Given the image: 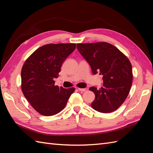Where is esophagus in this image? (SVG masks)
Wrapping results in <instances>:
<instances>
[{
    "mask_svg": "<svg viewBox=\"0 0 153 153\" xmlns=\"http://www.w3.org/2000/svg\"><path fill=\"white\" fill-rule=\"evenodd\" d=\"M78 90H79V91L80 92H82V93H83V92H85L87 91V88H78Z\"/></svg>",
    "mask_w": 153,
    "mask_h": 153,
    "instance_id": "obj_1",
    "label": "esophagus"
}]
</instances>
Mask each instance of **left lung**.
Returning a JSON list of instances; mask_svg holds the SVG:
<instances>
[{
    "mask_svg": "<svg viewBox=\"0 0 153 153\" xmlns=\"http://www.w3.org/2000/svg\"><path fill=\"white\" fill-rule=\"evenodd\" d=\"M77 50L89 64L94 75H102L103 87L89 90L95 94L91 107L101 113H110L125 102L132 87L133 75L130 60L114 45L107 42L77 44Z\"/></svg>",
    "mask_w": 153,
    "mask_h": 153,
    "instance_id": "8db88e82",
    "label": "left lung"
}]
</instances>
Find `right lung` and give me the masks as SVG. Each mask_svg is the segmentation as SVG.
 <instances>
[{
  "label": "right lung",
  "mask_w": 153,
  "mask_h": 153,
  "mask_svg": "<svg viewBox=\"0 0 153 153\" xmlns=\"http://www.w3.org/2000/svg\"><path fill=\"white\" fill-rule=\"evenodd\" d=\"M76 44H49L36 49L21 70V89L28 102L40 114L52 116L65 108L75 88L55 85L60 68L75 50Z\"/></svg>",
  "instance_id": "add662e5"
}]
</instances>
